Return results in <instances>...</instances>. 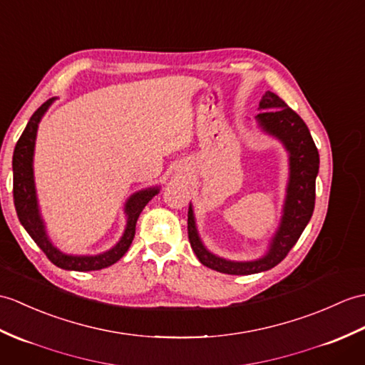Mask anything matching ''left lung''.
I'll use <instances>...</instances> for the list:
<instances>
[{"instance_id": "1", "label": "left lung", "mask_w": 365, "mask_h": 365, "mask_svg": "<svg viewBox=\"0 0 365 365\" xmlns=\"http://www.w3.org/2000/svg\"><path fill=\"white\" fill-rule=\"evenodd\" d=\"M259 108L262 110L257 115L259 125L266 132L282 140L291 154V179L287 185L284 215L267 255L247 262L227 261L211 255L199 240L191 207L188 210V238L196 257L203 266L228 275L258 274L282 262L295 242L299 241L304 227L309 222L312 211H314L319 152L308 125L272 91L264 93Z\"/></svg>"}]
</instances>
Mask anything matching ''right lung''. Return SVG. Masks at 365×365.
<instances>
[{
    "label": "right lung",
    "mask_w": 365,
    "mask_h": 365,
    "mask_svg": "<svg viewBox=\"0 0 365 365\" xmlns=\"http://www.w3.org/2000/svg\"><path fill=\"white\" fill-rule=\"evenodd\" d=\"M54 98L48 99L46 103L41 104L23 130L21 137L19 138L14 149V158H12V169H14V205L16 210V216H19L21 225L26 228L31 238L36 241L38 247L43 250L46 258L61 269L66 270H79V272H86V270H99L115 264L120 259L127 249L130 247L135 236V225H137L138 216L143 208L148 205V202L158 192L157 188L144 190L129 199L125 205L127 211V228L121 241L118 242L112 250H108L103 255L96 257H71L65 255V253L58 252L53 244L49 242L48 236L45 233L43 222H41L38 208H37V199H36V188H34V175H32V155H34V144H36V135L37 127L41 120V116L46 112L49 104L53 103Z\"/></svg>",
    "instance_id": "right-lung-1"
}]
</instances>
